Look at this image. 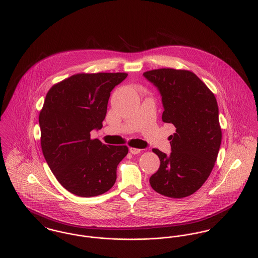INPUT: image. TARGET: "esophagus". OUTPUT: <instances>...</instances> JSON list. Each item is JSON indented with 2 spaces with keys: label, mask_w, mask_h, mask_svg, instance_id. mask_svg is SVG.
Masks as SVG:
<instances>
[{
  "label": "esophagus",
  "mask_w": 258,
  "mask_h": 258,
  "mask_svg": "<svg viewBox=\"0 0 258 258\" xmlns=\"http://www.w3.org/2000/svg\"><path fill=\"white\" fill-rule=\"evenodd\" d=\"M130 152H131V154H133V155H138V154L141 153V150H140V149H136V148H131V149H130Z\"/></svg>",
  "instance_id": "34e87169"
}]
</instances>
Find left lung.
Wrapping results in <instances>:
<instances>
[{
	"label": "left lung",
	"mask_w": 258,
	"mask_h": 258,
	"mask_svg": "<svg viewBox=\"0 0 258 258\" xmlns=\"http://www.w3.org/2000/svg\"><path fill=\"white\" fill-rule=\"evenodd\" d=\"M158 90L162 121L175 126L171 153L159 150L160 165L150 178L156 192L173 199L195 194L208 178L221 144L218 105L214 95L192 72L158 69L144 73Z\"/></svg>",
	"instance_id": "obj_1"
}]
</instances>
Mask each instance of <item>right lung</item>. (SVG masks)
Returning a JSON list of instances; mask_svg holds the SVG:
<instances>
[{
    "label": "right lung",
    "mask_w": 258,
    "mask_h": 258,
    "mask_svg": "<svg viewBox=\"0 0 258 258\" xmlns=\"http://www.w3.org/2000/svg\"><path fill=\"white\" fill-rule=\"evenodd\" d=\"M125 73L77 74L52 86L40 112L41 146L57 181L73 195H103L116 179V167L127 155L125 146L92 140L101 130L110 92Z\"/></svg>",
    "instance_id": "obj_1"
}]
</instances>
